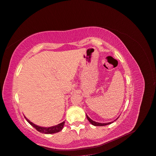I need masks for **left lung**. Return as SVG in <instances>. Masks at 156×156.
Masks as SVG:
<instances>
[{
    "mask_svg": "<svg viewBox=\"0 0 156 156\" xmlns=\"http://www.w3.org/2000/svg\"><path fill=\"white\" fill-rule=\"evenodd\" d=\"M86 117H87V119H88V121L90 122L92 124V125L95 126H107V125H108V124H110V123H113V122H109V123H98V122H96L93 121V120H92L91 119H90V118L88 117V115H86ZM117 119H118V118H117Z\"/></svg>",
    "mask_w": 156,
    "mask_h": 156,
    "instance_id": "obj_1",
    "label": "left lung"
}]
</instances>
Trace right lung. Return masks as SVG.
<instances>
[{"mask_svg":"<svg viewBox=\"0 0 156 156\" xmlns=\"http://www.w3.org/2000/svg\"><path fill=\"white\" fill-rule=\"evenodd\" d=\"M25 118L26 119L27 121L34 128L36 129L38 131L42 133H46V134H53V133L59 132L60 131L63 129V126H64L65 123V122H63L62 123L58 124V125L55 126H52V127H40L37 125H35V124H34L33 123L30 122L29 120L25 116Z\"/></svg>","mask_w":156,"mask_h":156,"instance_id":"add662e5","label":"right lung"}]
</instances>
